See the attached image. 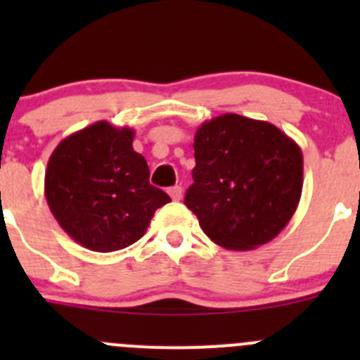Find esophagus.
Segmentation results:
<instances>
[{"mask_svg": "<svg viewBox=\"0 0 360 360\" xmlns=\"http://www.w3.org/2000/svg\"><path fill=\"white\" fill-rule=\"evenodd\" d=\"M169 195H170V198H172V200H181V198H183V188L181 186H172V188H169Z\"/></svg>", "mask_w": 360, "mask_h": 360, "instance_id": "1", "label": "esophagus"}]
</instances>
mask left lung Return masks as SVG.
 I'll return each instance as SVG.
<instances>
[{
  "mask_svg": "<svg viewBox=\"0 0 360 360\" xmlns=\"http://www.w3.org/2000/svg\"><path fill=\"white\" fill-rule=\"evenodd\" d=\"M193 184L184 203L224 249L250 250L291 221L303 190V153L281 129L226 112L195 134Z\"/></svg>",
  "mask_w": 360,
  "mask_h": 360,
  "instance_id": "8db88e82",
  "label": "left lung"
}]
</instances>
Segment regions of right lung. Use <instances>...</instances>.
I'll return each instance as SVG.
<instances>
[{"instance_id":"right-lung-1","label":"right lung","mask_w":360,"mask_h":360,"mask_svg":"<svg viewBox=\"0 0 360 360\" xmlns=\"http://www.w3.org/2000/svg\"><path fill=\"white\" fill-rule=\"evenodd\" d=\"M134 130L96 122L60 141L45 170V197L64 231L97 252L125 249L146 233L155 210L170 202L150 184L132 148Z\"/></svg>"}]
</instances>
